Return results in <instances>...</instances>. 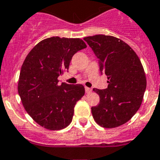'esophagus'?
<instances>
[{
	"label": "esophagus",
	"mask_w": 160,
	"mask_h": 160,
	"mask_svg": "<svg viewBox=\"0 0 160 160\" xmlns=\"http://www.w3.org/2000/svg\"><path fill=\"white\" fill-rule=\"evenodd\" d=\"M85 90H86V93H88V94H89V93H91V92H92V90L91 89V88H87V87L85 88Z\"/></svg>",
	"instance_id": "obj_1"
}]
</instances>
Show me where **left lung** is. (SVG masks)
Masks as SVG:
<instances>
[{"label": "left lung", "instance_id": "8db88e82", "mask_svg": "<svg viewBox=\"0 0 160 160\" xmlns=\"http://www.w3.org/2000/svg\"><path fill=\"white\" fill-rule=\"evenodd\" d=\"M99 59L100 72L107 76L108 88H94L100 103L92 107L97 124L106 128H117L132 118L142 105L146 78L139 57L119 38L95 35L84 38Z\"/></svg>", "mask_w": 160, "mask_h": 160}]
</instances>
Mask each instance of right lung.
Wrapping results in <instances>:
<instances>
[{
	"mask_svg": "<svg viewBox=\"0 0 160 160\" xmlns=\"http://www.w3.org/2000/svg\"><path fill=\"white\" fill-rule=\"evenodd\" d=\"M86 47L80 38L52 37L41 41L25 58L18 92L25 110L42 128L60 130L72 122L85 88L82 84L59 85L58 77L68 71L72 55Z\"/></svg>",
	"mask_w": 160,
	"mask_h": 160,
	"instance_id": "right-lung-1",
	"label": "right lung"
}]
</instances>
